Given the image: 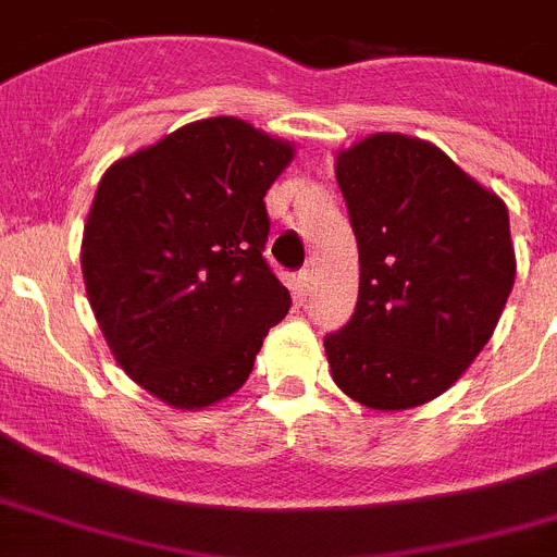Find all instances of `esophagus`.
Returning <instances> with one entry per match:
<instances>
[{
  "instance_id": "1",
  "label": "esophagus",
  "mask_w": 557,
  "mask_h": 557,
  "mask_svg": "<svg viewBox=\"0 0 557 557\" xmlns=\"http://www.w3.org/2000/svg\"><path fill=\"white\" fill-rule=\"evenodd\" d=\"M310 288H313V274H310V269H302V272L297 274V283H294V290H297L299 297H308Z\"/></svg>"
}]
</instances>
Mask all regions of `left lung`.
I'll list each match as a JSON object with an SVG mask.
<instances>
[{
	"label": "left lung",
	"mask_w": 557,
	"mask_h": 557,
	"mask_svg": "<svg viewBox=\"0 0 557 557\" xmlns=\"http://www.w3.org/2000/svg\"><path fill=\"white\" fill-rule=\"evenodd\" d=\"M358 238V308L324 338L330 374L372 410L441 397L494 335L516 280L503 197L435 144L372 133L335 152Z\"/></svg>",
	"instance_id": "obj_1"
}]
</instances>
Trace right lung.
I'll list each match as a JSON object with an SVG mask.
<instances>
[{
  "label": "right lung",
  "instance_id": "obj_1",
  "mask_svg": "<svg viewBox=\"0 0 557 557\" xmlns=\"http://www.w3.org/2000/svg\"><path fill=\"white\" fill-rule=\"evenodd\" d=\"M294 154L244 119L213 116L99 180L79 247L85 294L124 374L169 408L233 397L288 313L263 260V197Z\"/></svg>",
  "mask_w": 557,
  "mask_h": 557
}]
</instances>
